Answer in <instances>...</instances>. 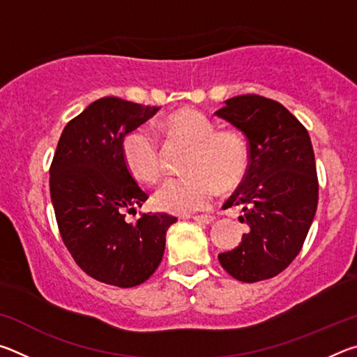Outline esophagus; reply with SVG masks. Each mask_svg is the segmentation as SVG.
I'll use <instances>...</instances> for the list:
<instances>
[{
	"mask_svg": "<svg viewBox=\"0 0 357 357\" xmlns=\"http://www.w3.org/2000/svg\"><path fill=\"white\" fill-rule=\"evenodd\" d=\"M192 219L195 220V222H198V223H206V225H208V223L214 222L215 217L214 215H209V214H203V215H193Z\"/></svg>",
	"mask_w": 357,
	"mask_h": 357,
	"instance_id": "1",
	"label": "esophagus"
}]
</instances>
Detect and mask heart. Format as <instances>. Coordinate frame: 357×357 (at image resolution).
<instances>
[{
  "instance_id": "b5f03b06",
  "label": "heart",
  "mask_w": 357,
  "mask_h": 357,
  "mask_svg": "<svg viewBox=\"0 0 357 357\" xmlns=\"http://www.w3.org/2000/svg\"><path fill=\"white\" fill-rule=\"evenodd\" d=\"M172 142L189 144L184 176L170 178L155 192V206L185 215L208 208L219 192L236 185L249 167L245 138L233 129L215 130V124L195 108H181L159 123ZM121 155L132 176L154 184L162 178L159 144L144 128L130 130L121 142Z\"/></svg>"
}]
</instances>
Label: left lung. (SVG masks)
I'll use <instances>...</instances> for the list:
<instances>
[{"instance_id": "obj_1", "label": "left lung", "mask_w": 357, "mask_h": 357, "mask_svg": "<svg viewBox=\"0 0 357 357\" xmlns=\"http://www.w3.org/2000/svg\"><path fill=\"white\" fill-rule=\"evenodd\" d=\"M249 142V167L223 208L243 209L250 227L219 261L236 280L273 279L298 257L318 204L315 154L309 132L285 107L258 94L236 96L215 112Z\"/></svg>"}]
</instances>
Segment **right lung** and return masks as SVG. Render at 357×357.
<instances>
[{
  "label": "right lung",
  "instance_id": "add662e5",
  "mask_svg": "<svg viewBox=\"0 0 357 357\" xmlns=\"http://www.w3.org/2000/svg\"><path fill=\"white\" fill-rule=\"evenodd\" d=\"M159 110L119 98H102L70 119L50 165V195L59 233L89 277L121 288L148 280L160 264L167 229L178 219L165 213H126L148 200L126 167L121 142Z\"/></svg>",
  "mask_w": 357,
  "mask_h": 357
}]
</instances>
